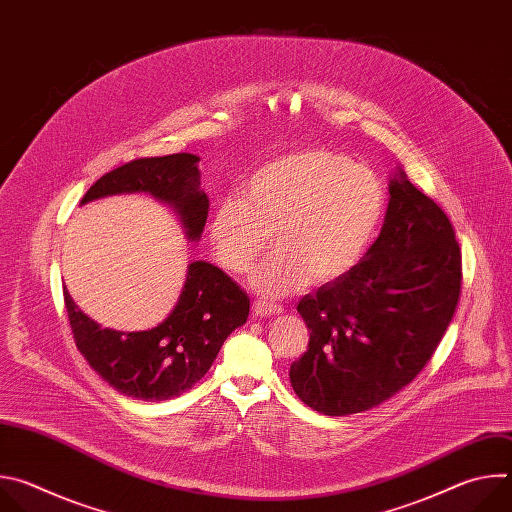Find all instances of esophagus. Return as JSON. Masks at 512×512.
I'll return each instance as SVG.
<instances>
[{"instance_id": "34e87169", "label": "esophagus", "mask_w": 512, "mask_h": 512, "mask_svg": "<svg viewBox=\"0 0 512 512\" xmlns=\"http://www.w3.org/2000/svg\"><path fill=\"white\" fill-rule=\"evenodd\" d=\"M253 314L261 316V318H265V316H279V314H283V308L277 306V304H271V302L255 300L253 302Z\"/></svg>"}]
</instances>
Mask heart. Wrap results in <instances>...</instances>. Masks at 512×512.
Here are the masks:
<instances>
[{"mask_svg":"<svg viewBox=\"0 0 512 512\" xmlns=\"http://www.w3.org/2000/svg\"><path fill=\"white\" fill-rule=\"evenodd\" d=\"M241 196L216 204L210 243L229 273H253L265 296H287L346 275L371 245L385 212V188L367 166L328 150H304L259 168Z\"/></svg>","mask_w":512,"mask_h":512,"instance_id":"obj_1","label":"heart"}]
</instances>
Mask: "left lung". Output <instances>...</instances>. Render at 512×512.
<instances>
[{
    "instance_id": "1",
    "label": "left lung",
    "mask_w": 512,
    "mask_h": 512,
    "mask_svg": "<svg viewBox=\"0 0 512 512\" xmlns=\"http://www.w3.org/2000/svg\"><path fill=\"white\" fill-rule=\"evenodd\" d=\"M379 239L346 275L300 300L310 342L289 367L296 395L324 415L367 411L409 385L442 342L462 291L448 214L401 172Z\"/></svg>"
}]
</instances>
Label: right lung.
I'll use <instances>...</instances> for the list:
<instances>
[{
	"label": "right lung",
	"mask_w": 512,
	"mask_h": 512,
	"mask_svg": "<svg viewBox=\"0 0 512 512\" xmlns=\"http://www.w3.org/2000/svg\"><path fill=\"white\" fill-rule=\"evenodd\" d=\"M198 158L172 154L131 160L101 176L81 204L123 192H150L170 202L190 239H198L208 196L198 190ZM64 306L77 348L91 367L121 395L139 401H166L192 389L221 350L227 336L249 316V296L218 267L194 261L174 312L145 332L101 328L72 302L64 287Z\"/></svg>",
	"instance_id": "1"
}]
</instances>
